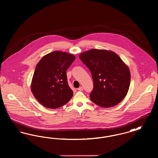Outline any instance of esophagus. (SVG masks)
Instances as JSON below:
<instances>
[{
  "label": "esophagus",
  "instance_id": "esophagus-1",
  "mask_svg": "<svg viewBox=\"0 0 158 158\" xmlns=\"http://www.w3.org/2000/svg\"><path fill=\"white\" fill-rule=\"evenodd\" d=\"M77 89L79 90V91H82V90H83V88L82 86H81V87H79Z\"/></svg>",
  "mask_w": 158,
  "mask_h": 158
}]
</instances>
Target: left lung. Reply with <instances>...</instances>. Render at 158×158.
I'll return each mask as SVG.
<instances>
[{"instance_id": "left-lung-1", "label": "left lung", "mask_w": 158, "mask_h": 158, "mask_svg": "<svg viewBox=\"0 0 158 158\" xmlns=\"http://www.w3.org/2000/svg\"><path fill=\"white\" fill-rule=\"evenodd\" d=\"M79 58L89 68L94 88L90 100L101 107L117 105L125 98L130 84V72L120 57L112 51L91 49Z\"/></svg>"}]
</instances>
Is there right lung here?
<instances>
[{
    "instance_id": "add662e5",
    "label": "right lung",
    "mask_w": 158,
    "mask_h": 158,
    "mask_svg": "<svg viewBox=\"0 0 158 158\" xmlns=\"http://www.w3.org/2000/svg\"><path fill=\"white\" fill-rule=\"evenodd\" d=\"M75 60V57L71 54L55 51L46 54L38 63L31 89L34 97L44 106L59 108L73 97L66 70Z\"/></svg>"
}]
</instances>
